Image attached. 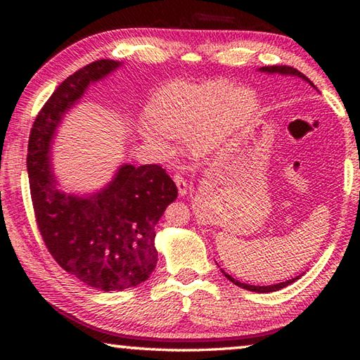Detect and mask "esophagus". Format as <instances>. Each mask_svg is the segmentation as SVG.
I'll return each instance as SVG.
<instances>
[{"instance_id":"34e87169","label":"esophagus","mask_w":360,"mask_h":360,"mask_svg":"<svg viewBox=\"0 0 360 360\" xmlns=\"http://www.w3.org/2000/svg\"><path fill=\"white\" fill-rule=\"evenodd\" d=\"M173 181L176 182V187H178L179 195H187L188 184H187V181L184 179V176L179 174V173H176V174H173Z\"/></svg>"}]
</instances>
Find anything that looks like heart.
Returning <instances> with one entry per match:
<instances>
[{
  "label": "heart",
  "instance_id": "b5f03b06",
  "mask_svg": "<svg viewBox=\"0 0 360 360\" xmlns=\"http://www.w3.org/2000/svg\"><path fill=\"white\" fill-rule=\"evenodd\" d=\"M255 108L254 91L229 89L224 80L202 85H173L151 102V122L139 127V134L164 155L172 151L168 137L192 139L196 150H204L241 127Z\"/></svg>",
  "mask_w": 360,
  "mask_h": 360
}]
</instances>
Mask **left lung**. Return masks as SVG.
Returning a JSON list of instances; mask_svg holds the SVG:
<instances>
[{
	"label": "left lung",
	"instance_id": "1",
	"mask_svg": "<svg viewBox=\"0 0 360 360\" xmlns=\"http://www.w3.org/2000/svg\"><path fill=\"white\" fill-rule=\"evenodd\" d=\"M259 71H263V72H269V74H274V72H278V74H289V75H297V77H300V79H303V80H307V82H309V85H312L314 86V83H312L307 75L304 74H302L300 71L298 70H295V68H292V66H286V65H281V66H263V68H259ZM224 275L226 277L231 280L233 285H236V286H240V288H243V289H248V290H254V292H274V290H278V289H281V288H286L288 285H290V283H294L297 278H292V280H288V281H283V283H278V285H271V286H254V285H246V283H241V281H238V280H235V278H232L231 275H227L226 272H224Z\"/></svg>",
	"mask_w": 360,
	"mask_h": 360
}]
</instances>
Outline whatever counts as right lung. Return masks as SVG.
<instances>
[{
    "label": "right lung",
    "instance_id": "1",
    "mask_svg": "<svg viewBox=\"0 0 360 360\" xmlns=\"http://www.w3.org/2000/svg\"><path fill=\"white\" fill-rule=\"evenodd\" d=\"M119 66L96 60L70 75L38 111L27 145L34 215L52 258L80 281L102 290L141 285L158 263L155 226L178 196L160 165H124L111 184L89 198L65 195L53 186L49 142L62 114L91 82Z\"/></svg>",
    "mask_w": 360,
    "mask_h": 360
}]
</instances>
